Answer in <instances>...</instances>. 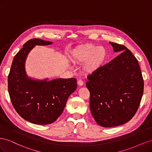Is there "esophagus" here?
<instances>
[{"instance_id":"obj_1","label":"esophagus","mask_w":152,"mask_h":152,"mask_svg":"<svg viewBox=\"0 0 152 152\" xmlns=\"http://www.w3.org/2000/svg\"><path fill=\"white\" fill-rule=\"evenodd\" d=\"M77 84H78V85H79V86H83L84 82H83V81L81 80H79L77 81Z\"/></svg>"}]
</instances>
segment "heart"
Masks as SVG:
<instances>
[{
	"instance_id": "heart-1",
	"label": "heart",
	"mask_w": 152,
	"mask_h": 152,
	"mask_svg": "<svg viewBox=\"0 0 152 152\" xmlns=\"http://www.w3.org/2000/svg\"><path fill=\"white\" fill-rule=\"evenodd\" d=\"M107 56L106 49L102 46L87 44L77 48L72 52V59L77 64L84 63L82 70L92 73L102 66Z\"/></svg>"
}]
</instances>
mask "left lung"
Returning <instances> with one entry per match:
<instances>
[{
    "label": "left lung",
    "instance_id": "1",
    "mask_svg": "<svg viewBox=\"0 0 152 152\" xmlns=\"http://www.w3.org/2000/svg\"><path fill=\"white\" fill-rule=\"evenodd\" d=\"M118 56L87 77L90 109L98 125H122L134 117L143 94L144 82L138 61L130 50L110 42Z\"/></svg>",
    "mask_w": 152,
    "mask_h": 152
}]
</instances>
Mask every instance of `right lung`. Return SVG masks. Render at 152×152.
<instances>
[{
	"label": "right lung",
	"mask_w": 152,
	"mask_h": 152,
	"mask_svg": "<svg viewBox=\"0 0 152 152\" xmlns=\"http://www.w3.org/2000/svg\"><path fill=\"white\" fill-rule=\"evenodd\" d=\"M51 44L40 39L27 41L14 58L8 75V92L14 108L25 120L38 125L56 121L77 87L75 78L40 80L27 76L25 65L30 50L35 45Z\"/></svg>",
	"instance_id": "add662e5"
}]
</instances>
